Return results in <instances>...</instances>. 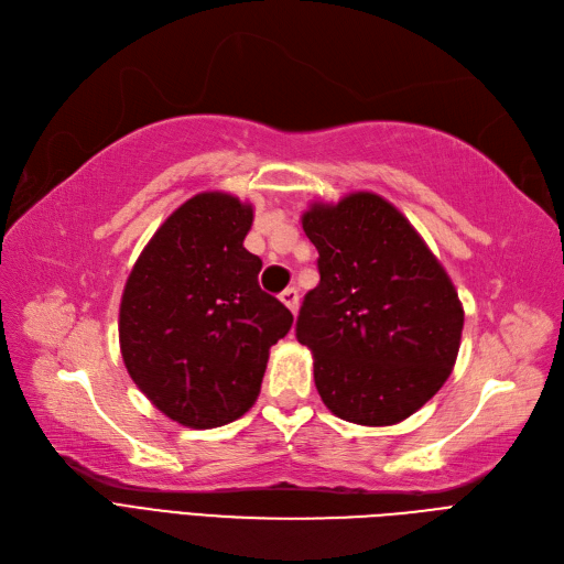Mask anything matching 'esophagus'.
Wrapping results in <instances>:
<instances>
[{
    "label": "esophagus",
    "instance_id": "1",
    "mask_svg": "<svg viewBox=\"0 0 564 564\" xmlns=\"http://www.w3.org/2000/svg\"><path fill=\"white\" fill-rule=\"evenodd\" d=\"M281 302L290 308V312L297 314V308H300V295H297L295 288H285L283 293H281Z\"/></svg>",
    "mask_w": 564,
    "mask_h": 564
}]
</instances>
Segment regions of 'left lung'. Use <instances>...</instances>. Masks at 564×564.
Wrapping results in <instances>:
<instances>
[{
    "instance_id": "8db88e82",
    "label": "left lung",
    "mask_w": 564,
    "mask_h": 564,
    "mask_svg": "<svg viewBox=\"0 0 564 564\" xmlns=\"http://www.w3.org/2000/svg\"><path fill=\"white\" fill-rule=\"evenodd\" d=\"M302 229L318 250L297 339L335 416L360 426L408 420L452 375L464 306L441 260L384 196L351 192L314 202Z\"/></svg>"
}]
</instances>
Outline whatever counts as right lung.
<instances>
[{"label": "right lung", "mask_w": 564, "mask_h": 564, "mask_svg": "<svg viewBox=\"0 0 564 564\" xmlns=\"http://www.w3.org/2000/svg\"><path fill=\"white\" fill-rule=\"evenodd\" d=\"M252 204L202 192L175 208L123 285L119 347L135 387L169 420L215 429L256 405L269 349L293 314L258 283L243 248Z\"/></svg>", "instance_id": "1"}]
</instances>
